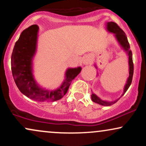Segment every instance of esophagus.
<instances>
[{
	"instance_id": "obj_1",
	"label": "esophagus",
	"mask_w": 146,
	"mask_h": 146,
	"mask_svg": "<svg viewBox=\"0 0 146 146\" xmlns=\"http://www.w3.org/2000/svg\"><path fill=\"white\" fill-rule=\"evenodd\" d=\"M82 62L84 64H90V62H91V59H90V57L85 56V57H84Z\"/></svg>"
}]
</instances>
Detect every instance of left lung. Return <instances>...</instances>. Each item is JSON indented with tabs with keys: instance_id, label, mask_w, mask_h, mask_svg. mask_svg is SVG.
<instances>
[{
	"instance_id": "8db88e82",
	"label": "left lung",
	"mask_w": 146,
	"mask_h": 146,
	"mask_svg": "<svg viewBox=\"0 0 146 146\" xmlns=\"http://www.w3.org/2000/svg\"><path fill=\"white\" fill-rule=\"evenodd\" d=\"M106 28L107 30L110 33H115V36L116 38V39L118 41V42L119 43L120 45L121 46V47L124 49L125 51H126L127 54L128 56V64H129V77L127 80L126 84H125L124 86V89H123V93L121 95V96H123L125 94V92L127 91V90L128 89V88L130 87V84L132 83V76H133V72H134V64H133V61H132V53L131 50H130V44L127 39V37L124 31L122 30L118 26V25L117 23H114V22H108L107 23L106 25ZM91 99L92 101L95 103L99 104L100 105L104 106H109L114 104L115 103L118 101L119 99L115 100L113 102H108L105 101V100H102L100 98H98L96 95L94 93H92L91 95Z\"/></svg>"
}]
</instances>
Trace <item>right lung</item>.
<instances>
[{
	"label": "right lung",
	"mask_w": 146,
	"mask_h": 146,
	"mask_svg": "<svg viewBox=\"0 0 146 146\" xmlns=\"http://www.w3.org/2000/svg\"><path fill=\"white\" fill-rule=\"evenodd\" d=\"M38 29V25H33L22 32L11 54V72L18 89L27 98L40 102H55L67 93L71 82L82 68H68L65 73L66 79L58 89L47 90L38 86L32 73V60L36 51Z\"/></svg>",
	"instance_id": "1"
}]
</instances>
